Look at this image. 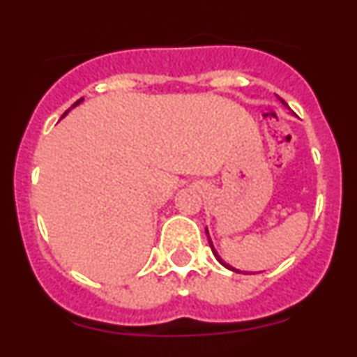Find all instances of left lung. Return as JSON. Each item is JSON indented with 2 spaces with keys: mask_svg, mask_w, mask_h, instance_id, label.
I'll use <instances>...</instances> for the list:
<instances>
[{
  "mask_svg": "<svg viewBox=\"0 0 357 357\" xmlns=\"http://www.w3.org/2000/svg\"><path fill=\"white\" fill-rule=\"evenodd\" d=\"M280 100H282V98H280ZM282 103H283V105H285V107H289V105H287V103H285V100H282ZM205 231H207V229H205ZM207 236H208V235H207ZM208 243H211V248H212V252H214L215 259H218V261H219V262H221V264H222V266H225V268L231 269V271H236V269H235V268H231V266H229V264H226V262H225V261H222V259H221V257H219V255H218V252H215V250H214V247H212V242H211V238H208ZM236 273H240V271H236Z\"/></svg>",
  "mask_w": 357,
  "mask_h": 357,
  "instance_id": "8db88e82",
  "label": "left lung"
}]
</instances>
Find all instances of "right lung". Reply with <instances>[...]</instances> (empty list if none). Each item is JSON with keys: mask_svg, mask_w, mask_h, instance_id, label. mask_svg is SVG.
Returning a JSON list of instances; mask_svg holds the SVG:
<instances>
[{"mask_svg": "<svg viewBox=\"0 0 357 357\" xmlns=\"http://www.w3.org/2000/svg\"><path fill=\"white\" fill-rule=\"evenodd\" d=\"M81 102H82V98H81V100H77V102H75V103H74V105H72V109H74V107H75V105H79V103H81ZM68 110H70V109H68ZM68 110H67V112H68ZM67 112H66V114H67ZM66 114H63V115H66Z\"/></svg>", "mask_w": 357, "mask_h": 357, "instance_id": "1", "label": "right lung"}]
</instances>
